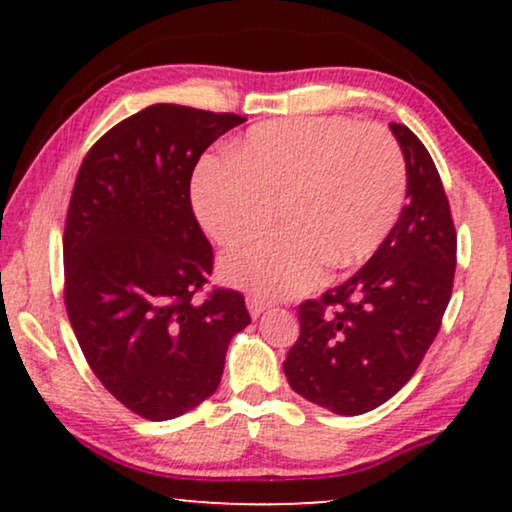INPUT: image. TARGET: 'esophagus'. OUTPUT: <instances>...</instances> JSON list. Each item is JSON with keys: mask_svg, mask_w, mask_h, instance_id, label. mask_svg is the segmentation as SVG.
<instances>
[{"mask_svg": "<svg viewBox=\"0 0 512 512\" xmlns=\"http://www.w3.org/2000/svg\"><path fill=\"white\" fill-rule=\"evenodd\" d=\"M268 307H270L268 300L256 298V296H249V298H247V310H249V314H251V317H254V319L261 317V314H263L265 310H268Z\"/></svg>", "mask_w": 512, "mask_h": 512, "instance_id": "obj_1", "label": "esophagus"}]
</instances>
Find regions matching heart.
Listing matches in <instances>:
<instances>
[{
    "label": "heart",
    "mask_w": 512,
    "mask_h": 512,
    "mask_svg": "<svg viewBox=\"0 0 512 512\" xmlns=\"http://www.w3.org/2000/svg\"><path fill=\"white\" fill-rule=\"evenodd\" d=\"M233 160L209 158L193 177V207L207 235L235 247L277 221L286 230L223 256L228 284L284 298L317 282L324 265L349 270L380 247L405 195V163L380 125L293 118L251 128Z\"/></svg>",
    "instance_id": "heart-1"
}]
</instances>
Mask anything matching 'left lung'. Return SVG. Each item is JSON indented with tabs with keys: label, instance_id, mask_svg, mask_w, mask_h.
I'll return each instance as SVG.
<instances>
[{
	"label": "left lung",
	"instance_id": "obj_1",
	"mask_svg": "<svg viewBox=\"0 0 512 512\" xmlns=\"http://www.w3.org/2000/svg\"><path fill=\"white\" fill-rule=\"evenodd\" d=\"M389 128L408 205L359 272L300 303V335L284 361L291 389L335 415H363L415 375L452 296L457 233L443 181L415 132Z\"/></svg>",
	"mask_w": 512,
	"mask_h": 512
}]
</instances>
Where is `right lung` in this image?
Wrapping results in <instances>:
<instances>
[{"instance_id":"obj_1","label":"right lung","mask_w":512,"mask_h":512,"mask_svg":"<svg viewBox=\"0 0 512 512\" xmlns=\"http://www.w3.org/2000/svg\"><path fill=\"white\" fill-rule=\"evenodd\" d=\"M237 114L151 104L114 125L83 158L62 254L76 340L116 401L165 422L219 387L235 333L251 324L244 296L195 298L214 251L191 207V177Z\"/></svg>"}]
</instances>
